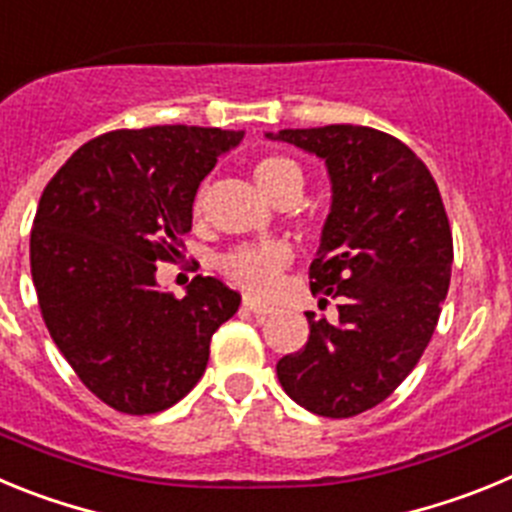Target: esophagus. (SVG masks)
<instances>
[{"instance_id":"esophagus-1","label":"esophagus","mask_w":512,"mask_h":512,"mask_svg":"<svg viewBox=\"0 0 512 512\" xmlns=\"http://www.w3.org/2000/svg\"><path fill=\"white\" fill-rule=\"evenodd\" d=\"M243 307H246V310H251L253 315H259V318H266V315H271V312H274V307L266 305V302H259L256 297H243Z\"/></svg>"}]
</instances>
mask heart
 <instances>
[{"instance_id":"b5f03b06","label":"heart","mask_w":512,"mask_h":512,"mask_svg":"<svg viewBox=\"0 0 512 512\" xmlns=\"http://www.w3.org/2000/svg\"><path fill=\"white\" fill-rule=\"evenodd\" d=\"M253 179L259 184L261 192L269 200H277L279 194L292 187L302 189V169L297 161L279 153L261 156L253 164ZM202 210V194L194 200V212ZM289 261V248L284 243H259V246H241L230 251L220 266H223L225 277L233 279L235 284L251 289V292H269L277 284L279 271Z\"/></svg>"}]
</instances>
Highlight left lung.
<instances>
[{"instance_id": "8db88e82", "label": "left lung", "mask_w": 512, "mask_h": 512, "mask_svg": "<svg viewBox=\"0 0 512 512\" xmlns=\"http://www.w3.org/2000/svg\"><path fill=\"white\" fill-rule=\"evenodd\" d=\"M325 161L330 212L310 264V289L338 300L333 320L305 312L310 338L279 359L297 405L323 418L374 408L415 369L451 282L449 217L431 171L392 135L364 125L279 130Z\"/></svg>"}]
</instances>
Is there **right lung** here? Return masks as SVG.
Segmentation results:
<instances>
[{"label": "right lung", "mask_w": 512, "mask_h": 512, "mask_svg": "<svg viewBox=\"0 0 512 512\" xmlns=\"http://www.w3.org/2000/svg\"><path fill=\"white\" fill-rule=\"evenodd\" d=\"M243 130L156 125L89 140L43 189L30 269L45 328L79 379L110 408L151 415L205 374L210 341L241 295L194 277L176 300L156 261L182 253L192 205L217 156Z\"/></svg>", "instance_id": "add662e5"}]
</instances>
